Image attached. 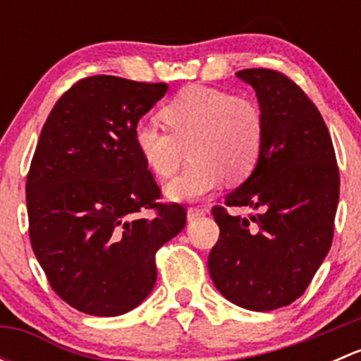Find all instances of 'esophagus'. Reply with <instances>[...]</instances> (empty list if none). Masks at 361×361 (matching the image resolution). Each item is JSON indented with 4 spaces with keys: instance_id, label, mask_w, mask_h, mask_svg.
I'll use <instances>...</instances> for the list:
<instances>
[{
    "instance_id": "esophagus-1",
    "label": "esophagus",
    "mask_w": 361,
    "mask_h": 361,
    "mask_svg": "<svg viewBox=\"0 0 361 361\" xmlns=\"http://www.w3.org/2000/svg\"><path fill=\"white\" fill-rule=\"evenodd\" d=\"M207 209L202 206H190L188 207V220H195V218L202 216V214H206Z\"/></svg>"
}]
</instances>
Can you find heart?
Instances as JSON below:
<instances>
[{
  "label": "heart",
  "instance_id": "obj_1",
  "mask_svg": "<svg viewBox=\"0 0 361 361\" xmlns=\"http://www.w3.org/2000/svg\"><path fill=\"white\" fill-rule=\"evenodd\" d=\"M169 133L154 123H137L134 147L148 169L173 176L185 160L192 164L167 185L169 197L197 201L218 188L227 176L246 180L260 160L265 116L257 101L228 90L188 85L160 108Z\"/></svg>",
  "mask_w": 361,
  "mask_h": 361
}]
</instances>
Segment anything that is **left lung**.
<instances>
[{
  "instance_id": "1",
  "label": "left lung",
  "mask_w": 361,
  "mask_h": 361,
  "mask_svg": "<svg viewBox=\"0 0 361 361\" xmlns=\"http://www.w3.org/2000/svg\"><path fill=\"white\" fill-rule=\"evenodd\" d=\"M235 75L257 90L265 140L248 180L211 209L220 238L207 269L235 305L272 311L305 292L332 246L338 167L322 113L292 78L267 68ZM228 207L257 213L234 217Z\"/></svg>"
}]
</instances>
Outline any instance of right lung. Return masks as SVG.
Masks as SVG:
<instances>
[{
    "mask_svg": "<svg viewBox=\"0 0 361 361\" xmlns=\"http://www.w3.org/2000/svg\"><path fill=\"white\" fill-rule=\"evenodd\" d=\"M167 83L110 75L78 80L43 126L25 181L29 239L52 290L92 316H118L157 281L155 253L187 211L160 201L134 147L141 116Z\"/></svg>",
    "mask_w": 361,
    "mask_h": 361,
    "instance_id": "obj_1",
    "label": "right lung"
}]
</instances>
